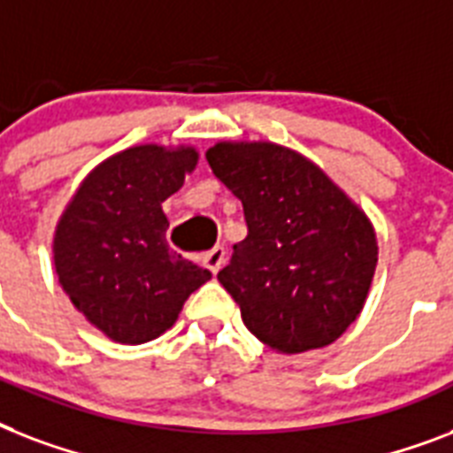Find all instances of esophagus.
I'll use <instances>...</instances> for the list:
<instances>
[{
    "label": "esophagus",
    "mask_w": 453,
    "mask_h": 453,
    "mask_svg": "<svg viewBox=\"0 0 453 453\" xmlns=\"http://www.w3.org/2000/svg\"><path fill=\"white\" fill-rule=\"evenodd\" d=\"M223 263H226V249L220 247V244H216L211 251H206V254L202 256V265H204L209 273H213V275L223 268Z\"/></svg>",
    "instance_id": "1"
}]
</instances>
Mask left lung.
I'll list each match as a JSON object with an SVG mask.
<instances>
[{
    "instance_id": "1",
    "label": "left lung",
    "mask_w": 453,
    "mask_h": 453,
    "mask_svg": "<svg viewBox=\"0 0 453 453\" xmlns=\"http://www.w3.org/2000/svg\"><path fill=\"white\" fill-rule=\"evenodd\" d=\"M206 162L244 206L249 234L219 282L247 329L284 355L334 343L372 289V220L315 162L284 145L220 141Z\"/></svg>"
}]
</instances>
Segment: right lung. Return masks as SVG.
I'll use <instances>...</instances> for the list:
<instances>
[{"mask_svg":"<svg viewBox=\"0 0 453 453\" xmlns=\"http://www.w3.org/2000/svg\"><path fill=\"white\" fill-rule=\"evenodd\" d=\"M188 145H134L88 173L53 234L56 275L73 305L115 343L162 336L211 273L166 244L162 202L197 166Z\"/></svg>","mask_w":453,"mask_h":453,"instance_id":"right-lung-1","label":"right lung"}]
</instances>
